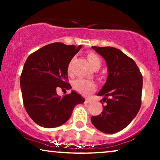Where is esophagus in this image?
<instances>
[{
  "label": "esophagus",
  "mask_w": 160,
  "mask_h": 160,
  "mask_svg": "<svg viewBox=\"0 0 160 160\" xmlns=\"http://www.w3.org/2000/svg\"><path fill=\"white\" fill-rule=\"evenodd\" d=\"M85 102L86 104H89V103H91V100L89 98H86Z\"/></svg>",
  "instance_id": "obj_1"
}]
</instances>
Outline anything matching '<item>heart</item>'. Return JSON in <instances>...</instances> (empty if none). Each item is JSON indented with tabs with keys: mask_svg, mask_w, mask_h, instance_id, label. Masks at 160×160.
Returning a JSON list of instances; mask_svg holds the SVG:
<instances>
[{
	"mask_svg": "<svg viewBox=\"0 0 160 160\" xmlns=\"http://www.w3.org/2000/svg\"><path fill=\"white\" fill-rule=\"evenodd\" d=\"M87 59L92 68L101 67L102 62H101L99 56L97 54H95V53H88ZM73 86H74L75 90L78 91V92L81 93L82 95H88L95 90L96 85L92 80H86V79L83 78H79L74 82Z\"/></svg>",
	"mask_w": 160,
	"mask_h": 160,
	"instance_id": "1",
	"label": "heart"
}]
</instances>
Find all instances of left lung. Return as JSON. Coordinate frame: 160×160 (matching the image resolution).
I'll use <instances>...</instances> for the list:
<instances>
[{
  "mask_svg": "<svg viewBox=\"0 0 160 160\" xmlns=\"http://www.w3.org/2000/svg\"><path fill=\"white\" fill-rule=\"evenodd\" d=\"M92 48L105 60L108 76L97 94L104 97L101 100L103 111L92 117L91 122L99 131L113 134L126 128L140 110L142 75L135 61L120 49L111 47Z\"/></svg>",
  "mask_w": 160,
  "mask_h": 160,
  "instance_id": "obj_1",
  "label": "left lung"
}]
</instances>
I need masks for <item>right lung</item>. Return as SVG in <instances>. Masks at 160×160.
I'll use <instances>...</instances> for the list:
<instances>
[{"label":"right lung","mask_w":160,"mask_h":160,"mask_svg":"<svg viewBox=\"0 0 160 160\" xmlns=\"http://www.w3.org/2000/svg\"><path fill=\"white\" fill-rule=\"evenodd\" d=\"M82 46L53 43L28 57L20 78L24 106L34 122L44 128H55L68 120L75 106L85 102L72 90L58 96V88L71 89L68 80L70 62Z\"/></svg>","instance_id":"obj_1"}]
</instances>
